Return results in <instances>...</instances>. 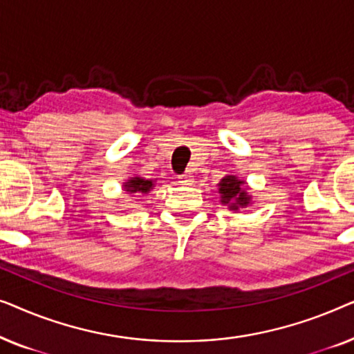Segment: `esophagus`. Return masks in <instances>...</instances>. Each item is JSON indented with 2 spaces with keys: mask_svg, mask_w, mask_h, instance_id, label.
<instances>
[{
  "mask_svg": "<svg viewBox=\"0 0 354 354\" xmlns=\"http://www.w3.org/2000/svg\"><path fill=\"white\" fill-rule=\"evenodd\" d=\"M178 182H180L182 185H192V183H193V176H192L190 172L182 174V176H178Z\"/></svg>",
  "mask_w": 354,
  "mask_h": 354,
  "instance_id": "esophagus-1",
  "label": "esophagus"
}]
</instances>
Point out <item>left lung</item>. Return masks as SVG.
I'll return each mask as SVG.
<instances>
[{"label":"left lung","instance_id":"obj_1","mask_svg":"<svg viewBox=\"0 0 354 354\" xmlns=\"http://www.w3.org/2000/svg\"><path fill=\"white\" fill-rule=\"evenodd\" d=\"M243 182L234 176H227L219 183V193L222 205H229L230 209L236 211L241 206H246L250 203V196L241 188Z\"/></svg>","mask_w":354,"mask_h":354}]
</instances>
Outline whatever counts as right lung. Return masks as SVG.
<instances>
[{"mask_svg": "<svg viewBox=\"0 0 354 354\" xmlns=\"http://www.w3.org/2000/svg\"><path fill=\"white\" fill-rule=\"evenodd\" d=\"M125 192L130 193H148L153 187V180H145L142 177H133L132 180L125 183Z\"/></svg>", "mask_w": 354, "mask_h": 354, "instance_id": "right-lung-1", "label": "right lung"}]
</instances>
